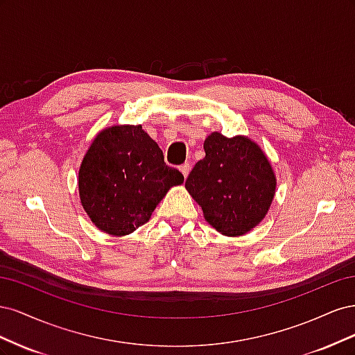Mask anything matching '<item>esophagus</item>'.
I'll use <instances>...</instances> for the list:
<instances>
[{"label":"esophagus","mask_w":355,"mask_h":355,"mask_svg":"<svg viewBox=\"0 0 355 355\" xmlns=\"http://www.w3.org/2000/svg\"><path fill=\"white\" fill-rule=\"evenodd\" d=\"M189 170H191L189 163H185V164H182V166H180V171H182V175H184V178H188V175H189Z\"/></svg>","instance_id":"esophagus-1"}]
</instances>
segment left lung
Listing matches in <instances>:
<instances>
[{
  "instance_id": "1",
  "label": "left lung",
  "mask_w": 355,
  "mask_h": 355,
  "mask_svg": "<svg viewBox=\"0 0 355 355\" xmlns=\"http://www.w3.org/2000/svg\"><path fill=\"white\" fill-rule=\"evenodd\" d=\"M206 157L189 173L185 188L214 230L228 237L249 232L265 218L275 194L274 170L249 137L213 132Z\"/></svg>"
}]
</instances>
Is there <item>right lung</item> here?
Listing matches in <instances>:
<instances>
[{
    "label": "right lung",
    "instance_id": "right-lung-1",
    "mask_svg": "<svg viewBox=\"0 0 355 355\" xmlns=\"http://www.w3.org/2000/svg\"><path fill=\"white\" fill-rule=\"evenodd\" d=\"M184 175L142 125H112L94 137L78 171L84 210L101 231L116 237L146 223L171 187Z\"/></svg>",
    "mask_w": 355,
    "mask_h": 355
}]
</instances>
